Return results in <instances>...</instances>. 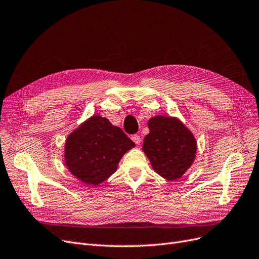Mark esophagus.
Returning <instances> with one entry per match:
<instances>
[{
  "instance_id": "1",
  "label": "esophagus",
  "mask_w": 259,
  "mask_h": 259,
  "mask_svg": "<svg viewBox=\"0 0 259 259\" xmlns=\"http://www.w3.org/2000/svg\"><path fill=\"white\" fill-rule=\"evenodd\" d=\"M131 140L136 143L137 145H140L141 144V137L139 136V135H133L132 137H131Z\"/></svg>"
}]
</instances>
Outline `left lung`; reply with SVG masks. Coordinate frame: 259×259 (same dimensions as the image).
<instances>
[{
	"mask_svg": "<svg viewBox=\"0 0 259 259\" xmlns=\"http://www.w3.org/2000/svg\"><path fill=\"white\" fill-rule=\"evenodd\" d=\"M149 133L143 151L157 174L176 180L191 167L196 156V140L177 117L157 115L148 120Z\"/></svg>",
	"mask_w": 259,
	"mask_h": 259,
	"instance_id": "obj_1",
	"label": "left lung"
}]
</instances>
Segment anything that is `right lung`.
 Here are the masks:
<instances>
[{
    "label": "right lung",
    "instance_id": "add662e5",
    "mask_svg": "<svg viewBox=\"0 0 259 259\" xmlns=\"http://www.w3.org/2000/svg\"><path fill=\"white\" fill-rule=\"evenodd\" d=\"M135 146L119 127L93 115L67 137L65 165L83 184L97 187L116 171L122 156Z\"/></svg>",
    "mask_w": 259,
    "mask_h": 259
}]
</instances>
